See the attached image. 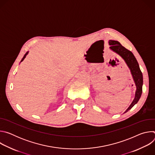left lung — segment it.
Segmentation results:
<instances>
[{"label": "left lung", "instance_id": "1", "mask_svg": "<svg viewBox=\"0 0 155 155\" xmlns=\"http://www.w3.org/2000/svg\"><path fill=\"white\" fill-rule=\"evenodd\" d=\"M109 45H110V48L112 50L120 54L125 61L128 67L129 68L131 74L134 80L137 90L136 92L135 99L133 102H132L129 107L126 110L125 112H127L132 107H133L139 100L142 93V84H143V76L142 73L140 69L139 64L132 53L130 51L124 48L121 45V44L115 40H109Z\"/></svg>", "mask_w": 155, "mask_h": 155}]
</instances>
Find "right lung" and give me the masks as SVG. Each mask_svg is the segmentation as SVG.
Instances as JSON below:
<instances>
[{"label":"right lung","mask_w":155,"mask_h":155,"mask_svg":"<svg viewBox=\"0 0 155 155\" xmlns=\"http://www.w3.org/2000/svg\"><path fill=\"white\" fill-rule=\"evenodd\" d=\"M28 54V52H27V53H26V54H25V56H24V57H23V59H22V60H21V62H22V61H23V60H24V59H25V58H26V55H27V54Z\"/></svg>","instance_id":"add662e5"}]
</instances>
